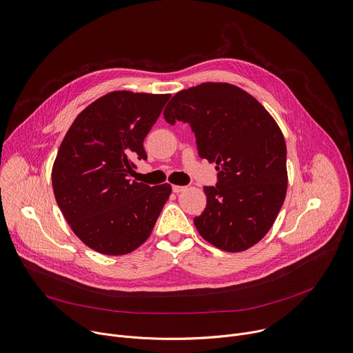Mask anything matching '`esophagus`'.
I'll return each instance as SVG.
<instances>
[{"label": "esophagus", "instance_id": "1", "mask_svg": "<svg viewBox=\"0 0 353 353\" xmlns=\"http://www.w3.org/2000/svg\"><path fill=\"white\" fill-rule=\"evenodd\" d=\"M172 190H173V192H181V191H184L185 190V187L184 185H172Z\"/></svg>", "mask_w": 353, "mask_h": 353}]
</instances>
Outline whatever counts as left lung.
<instances>
[{"mask_svg":"<svg viewBox=\"0 0 353 353\" xmlns=\"http://www.w3.org/2000/svg\"><path fill=\"white\" fill-rule=\"evenodd\" d=\"M163 117L188 124L198 157L216 163L218 181L204 187L207 207L194 218L198 233L232 253L259 243L288 187L286 143L275 120L253 96L221 82L176 93Z\"/></svg>","mask_w":353,"mask_h":353,"instance_id":"obj_1","label":"left lung"}]
</instances>
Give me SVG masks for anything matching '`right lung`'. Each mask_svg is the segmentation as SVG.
I'll use <instances>...</instances> for the list:
<instances>
[{"mask_svg": "<svg viewBox=\"0 0 353 353\" xmlns=\"http://www.w3.org/2000/svg\"><path fill=\"white\" fill-rule=\"evenodd\" d=\"M170 94L117 90L78 114L53 166L57 204L74 233L108 256L128 254L152 232L172 187L130 179L143 139Z\"/></svg>", "mask_w": 353, "mask_h": 353, "instance_id": "right-lung-1", "label": "right lung"}]
</instances>
